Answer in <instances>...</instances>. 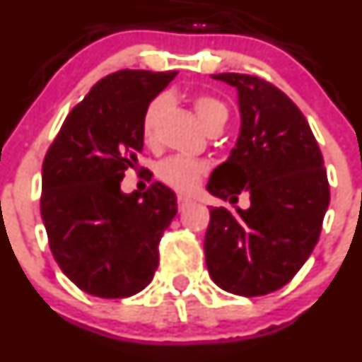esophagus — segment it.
Returning a JSON list of instances; mask_svg holds the SVG:
<instances>
[{"instance_id":"34e87169","label":"esophagus","mask_w":362,"mask_h":362,"mask_svg":"<svg viewBox=\"0 0 362 362\" xmlns=\"http://www.w3.org/2000/svg\"><path fill=\"white\" fill-rule=\"evenodd\" d=\"M192 202L193 200L188 199V197H182V195L177 197V207H180V211L185 209V207H188Z\"/></svg>"}]
</instances>
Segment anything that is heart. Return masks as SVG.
<instances>
[{
	"mask_svg": "<svg viewBox=\"0 0 362 362\" xmlns=\"http://www.w3.org/2000/svg\"><path fill=\"white\" fill-rule=\"evenodd\" d=\"M165 103V96H158L146 109L144 117H142V139H144L146 144H155L156 124H158V117L162 114ZM193 107H195V112L199 116L200 123L206 128L211 123H214V121L227 119V107L220 100L214 98V96H197L195 102H193ZM207 170H209V165L204 160L186 158V156H170V158L158 163V167H156V176H158V180L163 185L176 189V192L192 193L200 185V181L206 176Z\"/></svg>",
	"mask_w": 362,
	"mask_h": 362,
	"instance_id": "heart-1",
	"label": "heart"
}]
</instances>
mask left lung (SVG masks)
I'll return each instance as SVG.
<instances>
[{"label": "left lung", "mask_w": 362, "mask_h": 362, "mask_svg": "<svg viewBox=\"0 0 362 362\" xmlns=\"http://www.w3.org/2000/svg\"><path fill=\"white\" fill-rule=\"evenodd\" d=\"M238 89L241 132L207 189L230 204L248 192L250 207H211L204 239L214 284L255 298L287 285L313 252L329 206L320 148L301 110L281 89L246 74H218Z\"/></svg>", "instance_id": "1"}]
</instances>
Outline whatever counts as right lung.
I'll return each instance as SVG.
<instances>
[{"label": "right lung", "instance_id": "obj_1", "mask_svg": "<svg viewBox=\"0 0 362 362\" xmlns=\"http://www.w3.org/2000/svg\"><path fill=\"white\" fill-rule=\"evenodd\" d=\"M177 71L119 70L70 110L42 165L40 211L64 274L96 298L121 299L149 285L163 230L177 213L162 182L121 192L142 151V117Z\"/></svg>", "mask_w": 362, "mask_h": 362}]
</instances>
